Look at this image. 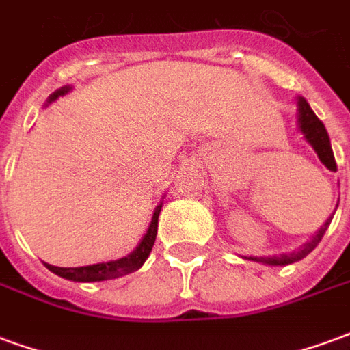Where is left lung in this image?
Instances as JSON below:
<instances>
[{
	"instance_id": "obj_1",
	"label": "left lung",
	"mask_w": 350,
	"mask_h": 350,
	"mask_svg": "<svg viewBox=\"0 0 350 350\" xmlns=\"http://www.w3.org/2000/svg\"><path fill=\"white\" fill-rule=\"evenodd\" d=\"M296 107H298V110H296V123H298V131L304 135L306 142L315 150L317 157L321 159V163H323L324 167L328 168V170H332V172H336L338 167H336V159H334V152H332L330 137H328V133H326L324 123L317 118L315 112L311 110L309 103L304 99V97H298V99H296ZM336 210H338V204H336ZM334 213H332L330 217L326 219V223H324L323 227L319 228L315 234L311 236V240L304 243V245H300L296 251H291V253H279V255H268V257H243V258H245V260H253V262L266 264V266H288V264L298 262V260H301L304 257H308L309 253L319 245V242L323 240L324 232H326L328 227H330Z\"/></svg>"
}]
</instances>
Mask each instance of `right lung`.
Returning a JSON list of instances; mask_svg holds the SVG:
<instances>
[{
    "mask_svg": "<svg viewBox=\"0 0 350 350\" xmlns=\"http://www.w3.org/2000/svg\"><path fill=\"white\" fill-rule=\"evenodd\" d=\"M71 86L59 88L57 92H54L46 100L44 107H49L50 103H54L59 97H64L67 93L71 92ZM161 208H163V200L159 206H155L153 210V217L150 221V227L146 230V234L142 236V240L138 242L135 250L131 251L129 255H125L122 258H116V260H107V262H97V264H88V266H77V268H59V266H52L46 264V268L50 271H54L56 275L69 281H79V283H93V281H108V279L122 278L127 273L137 271L138 268H142V264L146 262V258L150 257L152 253L153 243H155V236H157V221H159Z\"/></svg>",
    "mask_w": 350,
    "mask_h": 350,
    "instance_id": "add662e5",
    "label": "right lung"
}]
</instances>
